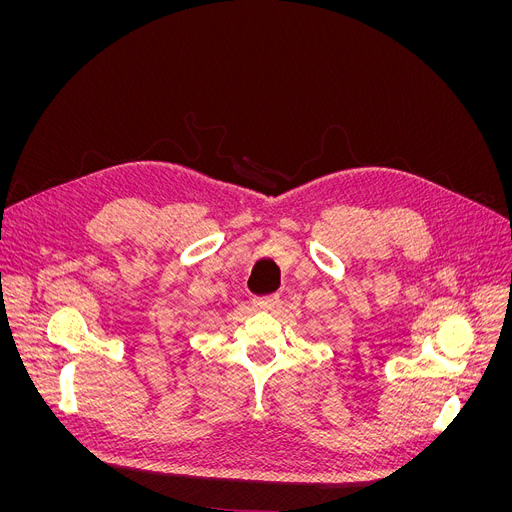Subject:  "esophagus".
I'll return each instance as SVG.
<instances>
[{
    "label": "esophagus",
    "mask_w": 512,
    "mask_h": 512,
    "mask_svg": "<svg viewBox=\"0 0 512 512\" xmlns=\"http://www.w3.org/2000/svg\"><path fill=\"white\" fill-rule=\"evenodd\" d=\"M280 297L278 294H265V297H253V307L263 309V311H272L278 305Z\"/></svg>",
    "instance_id": "34e87169"
}]
</instances>
